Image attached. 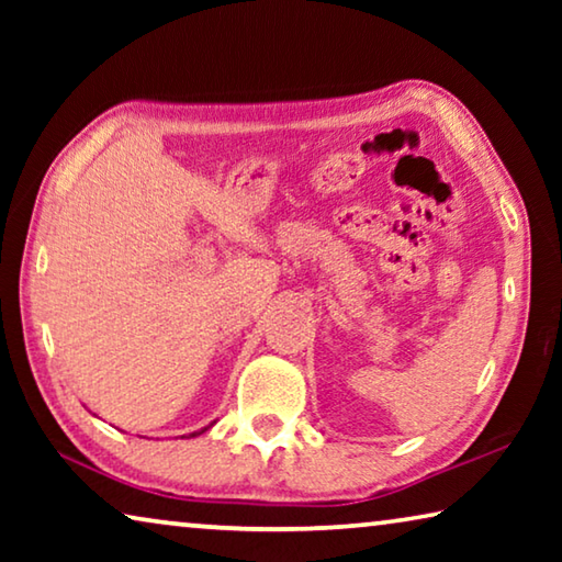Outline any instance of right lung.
Masks as SVG:
<instances>
[{
  "instance_id": "1",
  "label": "right lung",
  "mask_w": 562,
  "mask_h": 562,
  "mask_svg": "<svg viewBox=\"0 0 562 562\" xmlns=\"http://www.w3.org/2000/svg\"><path fill=\"white\" fill-rule=\"evenodd\" d=\"M205 429H207V426H205ZM205 429H201V431H193V434H188V436H190V439H193V436H201Z\"/></svg>"
}]
</instances>
